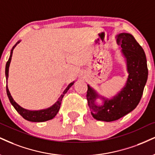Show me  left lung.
Listing matches in <instances>:
<instances>
[{"label": "left lung", "instance_id": "8db88e82", "mask_svg": "<svg viewBox=\"0 0 155 155\" xmlns=\"http://www.w3.org/2000/svg\"><path fill=\"white\" fill-rule=\"evenodd\" d=\"M117 41L126 62L128 76L126 84L110 99L100 96L92 87L87 85V99L91 114L96 120L106 122L118 120L137 107L148 78L146 55L133 35L120 33L117 35ZM97 98L104 101L101 106L96 103Z\"/></svg>", "mask_w": 155, "mask_h": 155}]
</instances>
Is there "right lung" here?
I'll use <instances>...</instances> for the list:
<instances>
[{
	"mask_svg": "<svg viewBox=\"0 0 155 155\" xmlns=\"http://www.w3.org/2000/svg\"><path fill=\"white\" fill-rule=\"evenodd\" d=\"M21 41H18L14 47L12 48V50H11V54L10 57H9L8 61H7L6 65H5V77H6V79L8 80V69H9V66H10L11 61H12V57L13 54V50L15 48L17 45ZM74 84V81L70 83L68 85V87H66V89L63 91V94H61V97L58 98V100H57V102H55L54 105H53L51 107L46 108V109L40 110H29L24 109V108L21 107L19 105H18L16 102L14 101V99L11 95V93L9 92L8 86L6 85V92L7 95L8 97L9 100H10L12 105L14 106V107L16 109V110L19 113L20 115H21L23 118L25 119V120L31 121V122H44V121H47L49 120H51L53 119L55 115H57V113H58L60 107H61V101H62L63 96L65 95V94L68 92V89H70V87Z\"/></svg>",
	"mask_w": 155,
	"mask_h": 155,
	"instance_id": "obj_1",
	"label": "right lung"
}]
</instances>
